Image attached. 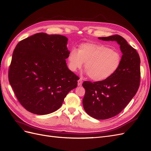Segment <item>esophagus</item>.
Segmentation results:
<instances>
[{
    "label": "esophagus",
    "mask_w": 151,
    "mask_h": 151,
    "mask_svg": "<svg viewBox=\"0 0 151 151\" xmlns=\"http://www.w3.org/2000/svg\"><path fill=\"white\" fill-rule=\"evenodd\" d=\"M77 82H78L77 84H78L79 86H81L82 85V84H83V80H82V79H79Z\"/></svg>",
    "instance_id": "34e87169"
}]
</instances>
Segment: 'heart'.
Masks as SVG:
<instances>
[{
    "instance_id": "1",
    "label": "heart",
    "mask_w": 151,
    "mask_h": 151,
    "mask_svg": "<svg viewBox=\"0 0 151 151\" xmlns=\"http://www.w3.org/2000/svg\"><path fill=\"white\" fill-rule=\"evenodd\" d=\"M122 61L120 53L106 45L94 43L81 44L78 51L70 50L68 56V67L72 72L83 68L94 81H103L111 77L118 70Z\"/></svg>"
}]
</instances>
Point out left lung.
Listing matches in <instances>:
<instances>
[{"label": "left lung", "instance_id": "left-lung-1", "mask_svg": "<svg viewBox=\"0 0 151 151\" xmlns=\"http://www.w3.org/2000/svg\"><path fill=\"white\" fill-rule=\"evenodd\" d=\"M103 41H115L122 52L121 64L115 74L103 81H85L83 100L86 112L93 118L106 120L120 113L134 98L139 88L140 59L137 52L120 35L99 37Z\"/></svg>", "mask_w": 151, "mask_h": 151}]
</instances>
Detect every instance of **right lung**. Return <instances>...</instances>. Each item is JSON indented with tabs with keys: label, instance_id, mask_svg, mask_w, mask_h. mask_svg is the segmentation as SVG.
I'll use <instances>...</instances> for the list:
<instances>
[{
	"label": "right lung",
	"instance_id": "1",
	"mask_svg": "<svg viewBox=\"0 0 151 151\" xmlns=\"http://www.w3.org/2000/svg\"><path fill=\"white\" fill-rule=\"evenodd\" d=\"M68 39L60 35L36 33L17 43L9 70L16 98L28 111L47 115L60 108L77 86L79 77L68 69Z\"/></svg>",
	"mask_w": 151,
	"mask_h": 151
}]
</instances>
